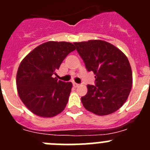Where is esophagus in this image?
I'll list each match as a JSON object with an SVG mask.
<instances>
[{
  "label": "esophagus",
  "mask_w": 150,
  "mask_h": 150,
  "mask_svg": "<svg viewBox=\"0 0 150 150\" xmlns=\"http://www.w3.org/2000/svg\"><path fill=\"white\" fill-rule=\"evenodd\" d=\"M73 86H74L75 88H77V87L79 86V84H78V83H73Z\"/></svg>",
  "instance_id": "1"
}]
</instances>
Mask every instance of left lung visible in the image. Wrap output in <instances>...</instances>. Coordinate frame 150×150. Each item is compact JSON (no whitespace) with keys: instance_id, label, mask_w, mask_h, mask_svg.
I'll return each mask as SVG.
<instances>
[{"instance_id":"left-lung-1","label":"left lung","mask_w":150,"mask_h":150,"mask_svg":"<svg viewBox=\"0 0 150 150\" xmlns=\"http://www.w3.org/2000/svg\"><path fill=\"white\" fill-rule=\"evenodd\" d=\"M88 71L95 74V86L88 85L81 100L87 110L98 116L116 112L126 101L132 87V71L120 50L100 40L74 43Z\"/></svg>"}]
</instances>
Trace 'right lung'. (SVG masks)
I'll list each match as a JSON object with an SVG mask.
<instances>
[{
    "label": "right lung",
    "instance_id": "1",
    "mask_svg": "<svg viewBox=\"0 0 150 150\" xmlns=\"http://www.w3.org/2000/svg\"><path fill=\"white\" fill-rule=\"evenodd\" d=\"M73 43L49 41L36 47L21 62L16 74L19 98L28 109L41 117H52L65 108L72 88L52 77L70 52Z\"/></svg>",
    "mask_w": 150,
    "mask_h": 150
}]
</instances>
